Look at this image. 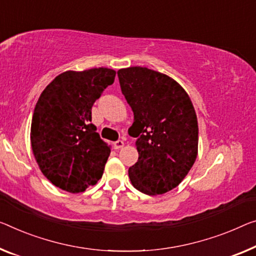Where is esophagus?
<instances>
[{"label": "esophagus", "instance_id": "obj_1", "mask_svg": "<svg viewBox=\"0 0 256 256\" xmlns=\"http://www.w3.org/2000/svg\"><path fill=\"white\" fill-rule=\"evenodd\" d=\"M124 146V143L122 140H116L114 143V148H116V150H119V148H122Z\"/></svg>", "mask_w": 256, "mask_h": 256}]
</instances>
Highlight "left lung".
Returning <instances> with one entry per match:
<instances>
[{"label": "left lung", "mask_w": 256, "mask_h": 256, "mask_svg": "<svg viewBox=\"0 0 256 256\" xmlns=\"http://www.w3.org/2000/svg\"><path fill=\"white\" fill-rule=\"evenodd\" d=\"M121 92L134 112L129 128L138 161L129 168L134 188L164 194L182 182L198 156V120L178 81L146 68L118 70Z\"/></svg>", "instance_id": "1"}]
</instances>
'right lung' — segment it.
<instances>
[{"label":"right lung","instance_id":"1","mask_svg":"<svg viewBox=\"0 0 256 256\" xmlns=\"http://www.w3.org/2000/svg\"><path fill=\"white\" fill-rule=\"evenodd\" d=\"M114 70H66L46 86L35 105L30 146L42 174L70 194L95 186L103 175L111 145L100 138L92 121V108Z\"/></svg>","mask_w":256,"mask_h":256}]
</instances>
